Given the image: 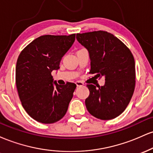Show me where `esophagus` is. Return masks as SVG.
<instances>
[{
    "label": "esophagus",
    "instance_id": "esophagus-1",
    "mask_svg": "<svg viewBox=\"0 0 153 153\" xmlns=\"http://www.w3.org/2000/svg\"><path fill=\"white\" fill-rule=\"evenodd\" d=\"M76 85L78 87H80V86H82L83 85V82H82V81H76Z\"/></svg>",
    "mask_w": 153,
    "mask_h": 153
}]
</instances>
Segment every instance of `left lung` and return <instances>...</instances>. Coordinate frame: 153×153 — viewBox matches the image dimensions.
<instances>
[{"mask_svg": "<svg viewBox=\"0 0 153 153\" xmlns=\"http://www.w3.org/2000/svg\"><path fill=\"white\" fill-rule=\"evenodd\" d=\"M88 50L90 73L105 78L103 86L88 84L85 103L91 115L102 120L117 117L125 110L135 86V62L130 50L114 35L104 31L77 34Z\"/></svg>", "mask_w": 153, "mask_h": 153, "instance_id": "8db88e82", "label": "left lung"}]
</instances>
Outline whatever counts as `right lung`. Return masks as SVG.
Instances as JSON below:
<instances>
[{"label":"right lung","mask_w":153,"mask_h":153,"mask_svg":"<svg viewBox=\"0 0 153 153\" xmlns=\"http://www.w3.org/2000/svg\"><path fill=\"white\" fill-rule=\"evenodd\" d=\"M69 36L44 35L35 39L19 54L16 83L19 99L31 118L52 124L65 115L76 85H59L51 73L59 68L62 57L74 43Z\"/></svg>","instance_id":"1"}]
</instances>
